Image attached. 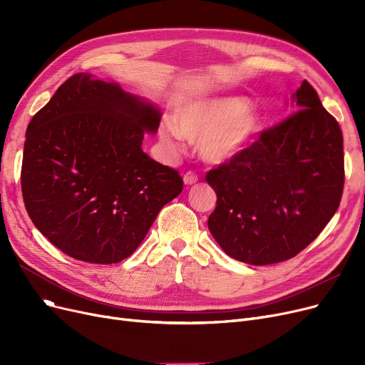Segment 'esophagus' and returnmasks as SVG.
I'll use <instances>...</instances> for the list:
<instances>
[{"mask_svg": "<svg viewBox=\"0 0 365 365\" xmlns=\"http://www.w3.org/2000/svg\"><path fill=\"white\" fill-rule=\"evenodd\" d=\"M198 182V176L195 175L194 171H187V173H185V176H183V183L186 185V186H189V185H194V183H197Z\"/></svg>", "mask_w": 365, "mask_h": 365, "instance_id": "esophagus-1", "label": "esophagus"}]
</instances>
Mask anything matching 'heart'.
<instances>
[{
    "label": "heart",
    "mask_w": 365,
    "mask_h": 365,
    "mask_svg": "<svg viewBox=\"0 0 365 365\" xmlns=\"http://www.w3.org/2000/svg\"><path fill=\"white\" fill-rule=\"evenodd\" d=\"M262 113L241 96H216L182 105L173 118L160 125V139L170 150L180 149V139L198 142L200 157L210 164L237 160L262 130Z\"/></svg>",
    "instance_id": "1"
}]
</instances>
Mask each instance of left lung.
<instances>
[{
  "label": "left lung",
  "mask_w": 365,
  "mask_h": 365,
  "mask_svg": "<svg viewBox=\"0 0 365 365\" xmlns=\"http://www.w3.org/2000/svg\"><path fill=\"white\" fill-rule=\"evenodd\" d=\"M290 105V118L205 178L217 195L210 232L227 256L248 264L294 257L340 204L344 167L337 121L308 81L293 93Z\"/></svg>",
  "instance_id": "left-lung-1"
}]
</instances>
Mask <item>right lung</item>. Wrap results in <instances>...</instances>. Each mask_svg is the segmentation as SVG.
Listing matches in <instances>:
<instances>
[{
	"mask_svg": "<svg viewBox=\"0 0 365 365\" xmlns=\"http://www.w3.org/2000/svg\"><path fill=\"white\" fill-rule=\"evenodd\" d=\"M158 106L88 72L72 75L26 130L22 192L32 223L65 255L118 263L142 244L183 189L176 170L148 157Z\"/></svg>",
	"mask_w": 365,
	"mask_h": 365,
	"instance_id": "right-lung-1",
	"label": "right lung"
}]
</instances>
